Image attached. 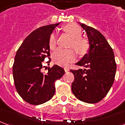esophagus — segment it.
<instances>
[{"label":"esophagus","instance_id":"1","mask_svg":"<svg viewBox=\"0 0 125 125\" xmlns=\"http://www.w3.org/2000/svg\"><path fill=\"white\" fill-rule=\"evenodd\" d=\"M64 70H65V72H69V70H70V69L68 68H67V67H65V68H64Z\"/></svg>","mask_w":125,"mask_h":125}]
</instances>
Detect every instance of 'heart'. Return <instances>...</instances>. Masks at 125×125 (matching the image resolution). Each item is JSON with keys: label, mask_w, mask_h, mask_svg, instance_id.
Listing matches in <instances>:
<instances>
[{"label": "heart", "mask_w": 125, "mask_h": 125, "mask_svg": "<svg viewBox=\"0 0 125 125\" xmlns=\"http://www.w3.org/2000/svg\"><path fill=\"white\" fill-rule=\"evenodd\" d=\"M63 31L72 37L70 46L76 49L80 55H84L88 52L90 44L88 41L81 37V29L74 23H70L63 27ZM50 49H54L56 47V36L52 33L49 39ZM76 53L73 49H63L59 48L52 55L53 62L57 65L66 66L76 60Z\"/></svg>", "instance_id": "obj_1"}]
</instances>
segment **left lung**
<instances>
[{
  "mask_svg": "<svg viewBox=\"0 0 125 125\" xmlns=\"http://www.w3.org/2000/svg\"><path fill=\"white\" fill-rule=\"evenodd\" d=\"M80 24L86 32L90 49L76 63L86 69L70 70L74 75L72 90L78 100L94 104L103 99L113 86L116 64L113 49L102 33L85 24Z\"/></svg>",
  "mask_w": 125,
  "mask_h": 125,
  "instance_id": "obj_1",
  "label": "left lung"
}]
</instances>
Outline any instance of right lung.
I'll use <instances>...</instances> for the list:
<instances>
[{
	"mask_svg": "<svg viewBox=\"0 0 125 125\" xmlns=\"http://www.w3.org/2000/svg\"><path fill=\"white\" fill-rule=\"evenodd\" d=\"M60 23L43 26L31 32L15 55L12 66L15 88L20 96L31 104H41L51 99L55 92V82L65 73L63 68L57 65L48 68L46 73L41 70L45 58L50 55V35Z\"/></svg>",
	"mask_w": 125,
	"mask_h": 125,
	"instance_id": "obj_1",
	"label": "right lung"
}]
</instances>
